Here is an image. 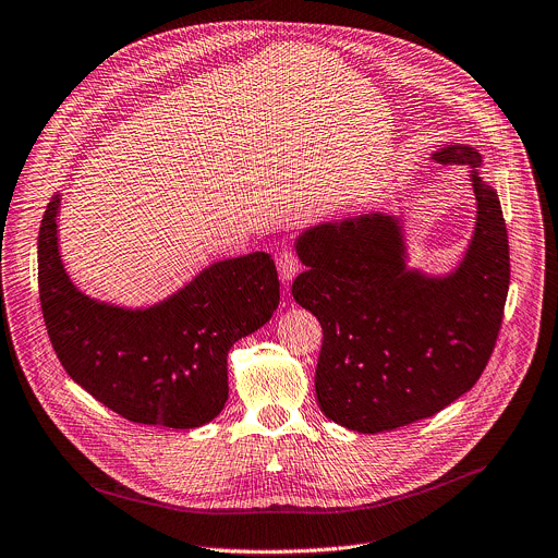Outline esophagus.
Instances as JSON below:
<instances>
[{"instance_id": "esophagus-1", "label": "esophagus", "mask_w": 558, "mask_h": 558, "mask_svg": "<svg viewBox=\"0 0 558 558\" xmlns=\"http://www.w3.org/2000/svg\"><path fill=\"white\" fill-rule=\"evenodd\" d=\"M276 265H278V274H280L282 280H291V278L300 271V267H302L298 254H293V252H289V250H284V252L278 254Z\"/></svg>"}]
</instances>
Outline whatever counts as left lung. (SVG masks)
<instances>
[{
	"label": "left lung",
	"mask_w": 558,
	"mask_h": 558,
	"mask_svg": "<svg viewBox=\"0 0 558 558\" xmlns=\"http://www.w3.org/2000/svg\"><path fill=\"white\" fill-rule=\"evenodd\" d=\"M439 163L480 168L468 145ZM476 229L459 269L433 280L404 271L397 220L373 214L313 227L298 238L306 271L293 298L323 325L317 404L357 433L433 417L482 377L504 320L510 284L508 231L497 192L472 172Z\"/></svg>",
	"instance_id": "8db88e82"
}]
</instances>
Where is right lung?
Instances as JSON below:
<instances>
[{
  "label": "right lung",
  "mask_w": 558,
  "mask_h": 558,
  "mask_svg": "<svg viewBox=\"0 0 558 558\" xmlns=\"http://www.w3.org/2000/svg\"><path fill=\"white\" fill-rule=\"evenodd\" d=\"M59 196L39 227L44 323L65 373L128 422L198 428L225 407L227 353L278 308L280 282L265 252L222 260L145 311L95 302L68 280L57 250Z\"/></svg>",
  "instance_id": "1"
}]
</instances>
